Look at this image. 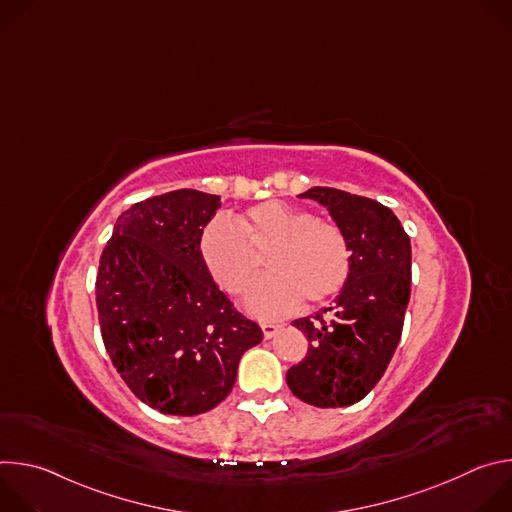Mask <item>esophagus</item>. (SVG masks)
<instances>
[{
    "mask_svg": "<svg viewBox=\"0 0 512 512\" xmlns=\"http://www.w3.org/2000/svg\"><path fill=\"white\" fill-rule=\"evenodd\" d=\"M261 330H263V336H265V338H273L275 332L279 330V326H277V324H271V322H263V324H261Z\"/></svg>",
    "mask_w": 512,
    "mask_h": 512,
    "instance_id": "obj_1",
    "label": "esophagus"
}]
</instances>
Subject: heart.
Listing matches in <instances>:
<instances>
[{
  "mask_svg": "<svg viewBox=\"0 0 512 512\" xmlns=\"http://www.w3.org/2000/svg\"><path fill=\"white\" fill-rule=\"evenodd\" d=\"M198 251L212 279L227 294L241 296L257 273V257L267 251L263 277L247 296L259 318H279L308 304L338 296L350 277V247L344 233L312 212L267 200L233 223L214 218L198 239Z\"/></svg>",
  "mask_w": 512,
  "mask_h": 512,
  "instance_id": "heart-1",
  "label": "heart"
}]
</instances>
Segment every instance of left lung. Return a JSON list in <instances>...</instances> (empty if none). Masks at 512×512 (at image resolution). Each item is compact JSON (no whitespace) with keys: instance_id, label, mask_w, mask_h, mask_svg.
<instances>
[{"instance_id":"1","label":"left lung","mask_w":512,"mask_h":512,"mask_svg":"<svg viewBox=\"0 0 512 512\" xmlns=\"http://www.w3.org/2000/svg\"><path fill=\"white\" fill-rule=\"evenodd\" d=\"M322 204L350 247V277L332 308L294 320L310 348L285 375L316 407L358 403L383 377L401 340L411 296V241L391 208L336 188L300 194Z\"/></svg>"}]
</instances>
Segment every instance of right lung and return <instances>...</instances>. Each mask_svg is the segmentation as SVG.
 I'll use <instances>...</instances> for the list:
<instances>
[{
    "label": "right lung",
    "mask_w": 512,
    "mask_h": 512,
    "mask_svg": "<svg viewBox=\"0 0 512 512\" xmlns=\"http://www.w3.org/2000/svg\"><path fill=\"white\" fill-rule=\"evenodd\" d=\"M221 196L182 188L129 206L97 273L105 348L137 399L198 415L233 391L241 356L263 340L202 263L198 239Z\"/></svg>",
    "instance_id": "add662e5"
}]
</instances>
